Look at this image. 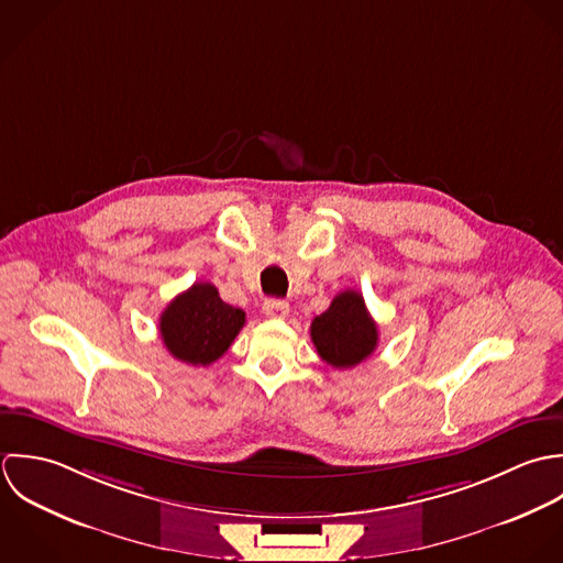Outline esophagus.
I'll use <instances>...</instances> for the list:
<instances>
[{"instance_id":"esophagus-1","label":"esophagus","mask_w":563,"mask_h":563,"mask_svg":"<svg viewBox=\"0 0 563 563\" xmlns=\"http://www.w3.org/2000/svg\"><path fill=\"white\" fill-rule=\"evenodd\" d=\"M263 313L272 320H285L289 316V305L285 300H265Z\"/></svg>"}]
</instances>
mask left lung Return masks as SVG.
<instances>
[{
  "mask_svg": "<svg viewBox=\"0 0 563 563\" xmlns=\"http://www.w3.org/2000/svg\"><path fill=\"white\" fill-rule=\"evenodd\" d=\"M311 339L322 361L333 367H354L378 343V329L358 291H341L331 307L311 322Z\"/></svg>",
  "mask_w": 563,
  "mask_h": 563,
  "instance_id": "8db88e82",
  "label": "left lung"
}]
</instances>
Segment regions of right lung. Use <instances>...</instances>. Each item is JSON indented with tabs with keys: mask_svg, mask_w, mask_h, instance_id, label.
Here are the masks:
<instances>
[{
	"mask_svg": "<svg viewBox=\"0 0 563 563\" xmlns=\"http://www.w3.org/2000/svg\"><path fill=\"white\" fill-rule=\"evenodd\" d=\"M245 324V313L225 305L211 283H194L161 313L165 347L183 363L211 365Z\"/></svg>",
	"mask_w": 563,
	"mask_h": 563,
	"instance_id": "right-lung-1",
	"label": "right lung"
}]
</instances>
